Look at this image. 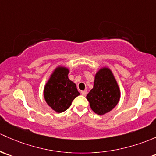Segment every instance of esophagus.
<instances>
[{"instance_id":"esophagus-1","label":"esophagus","mask_w":156,"mask_h":156,"mask_svg":"<svg viewBox=\"0 0 156 156\" xmlns=\"http://www.w3.org/2000/svg\"><path fill=\"white\" fill-rule=\"evenodd\" d=\"M81 94H82L83 96H86V95L87 94V90H83V91H81Z\"/></svg>"}]
</instances>
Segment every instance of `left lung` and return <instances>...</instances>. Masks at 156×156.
<instances>
[{"label": "left lung", "mask_w": 156, "mask_h": 156, "mask_svg": "<svg viewBox=\"0 0 156 156\" xmlns=\"http://www.w3.org/2000/svg\"><path fill=\"white\" fill-rule=\"evenodd\" d=\"M120 92L111 70L100 69L95 76L93 88L87 96L91 109L99 115L109 112L117 105Z\"/></svg>", "instance_id": "1"}]
</instances>
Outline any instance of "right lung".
<instances>
[{"label":"right lung","instance_id":"add662e5","mask_svg":"<svg viewBox=\"0 0 156 156\" xmlns=\"http://www.w3.org/2000/svg\"><path fill=\"white\" fill-rule=\"evenodd\" d=\"M68 69L65 67L57 68L44 89L47 104L57 113L68 109L72 101L80 95L76 85L68 78Z\"/></svg>","mask_w":156,"mask_h":156}]
</instances>
